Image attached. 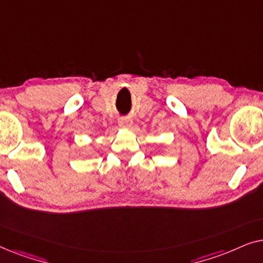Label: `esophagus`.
<instances>
[{"label": "esophagus", "instance_id": "1", "mask_svg": "<svg viewBox=\"0 0 263 263\" xmlns=\"http://www.w3.org/2000/svg\"><path fill=\"white\" fill-rule=\"evenodd\" d=\"M118 124H120L121 128H129V127H130V124H132V121L127 117H123V118H121L120 121H118Z\"/></svg>", "mask_w": 263, "mask_h": 263}]
</instances>
